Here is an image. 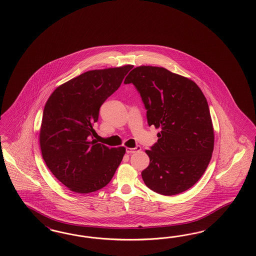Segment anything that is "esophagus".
<instances>
[{"label":"esophagus","instance_id":"1","mask_svg":"<svg viewBox=\"0 0 256 256\" xmlns=\"http://www.w3.org/2000/svg\"><path fill=\"white\" fill-rule=\"evenodd\" d=\"M140 146H137L136 148H126V153L128 154H132V153H135V152H139V151H140Z\"/></svg>","mask_w":256,"mask_h":256}]
</instances>
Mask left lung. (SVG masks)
I'll use <instances>...</instances> for the list:
<instances>
[{
	"label": "left lung",
	"instance_id": "obj_1",
	"mask_svg": "<svg viewBox=\"0 0 256 256\" xmlns=\"http://www.w3.org/2000/svg\"><path fill=\"white\" fill-rule=\"evenodd\" d=\"M148 110L149 126L160 128L158 142L146 150L144 184L162 195L181 194L201 178L214 149L208 100L194 80L164 68L140 66L126 77Z\"/></svg>",
	"mask_w": 256,
	"mask_h": 256
}]
</instances>
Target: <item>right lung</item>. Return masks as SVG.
<instances>
[{"label":"right lung","mask_w":256,"mask_h":256,"mask_svg":"<svg viewBox=\"0 0 256 256\" xmlns=\"http://www.w3.org/2000/svg\"><path fill=\"white\" fill-rule=\"evenodd\" d=\"M132 68L87 71L58 86L46 100L39 130L41 154L71 192L90 194L104 188L123 160L124 146L108 148L93 140V124L101 105Z\"/></svg>","instance_id":"obj_1"}]
</instances>
